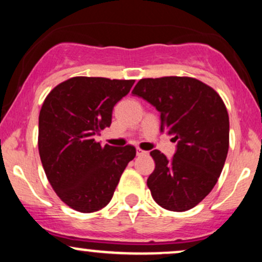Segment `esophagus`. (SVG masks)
<instances>
[{"mask_svg":"<svg viewBox=\"0 0 262 262\" xmlns=\"http://www.w3.org/2000/svg\"><path fill=\"white\" fill-rule=\"evenodd\" d=\"M137 155L138 156H144V155H148V151H144V150H141L138 148L137 149Z\"/></svg>","mask_w":262,"mask_h":262,"instance_id":"obj_1","label":"esophagus"}]
</instances>
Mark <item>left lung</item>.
I'll list each match as a JSON object with an SVG mask.
<instances>
[{
    "mask_svg": "<svg viewBox=\"0 0 262 262\" xmlns=\"http://www.w3.org/2000/svg\"><path fill=\"white\" fill-rule=\"evenodd\" d=\"M132 93L158 110L161 130L177 143L171 159L150 151L155 169L146 183L152 198L173 212L193 208L214 187L227 159L229 117L224 102L192 77L143 79Z\"/></svg>",
    "mask_w": 262,
    "mask_h": 262,
    "instance_id": "obj_1",
    "label": "left lung"
}]
</instances>
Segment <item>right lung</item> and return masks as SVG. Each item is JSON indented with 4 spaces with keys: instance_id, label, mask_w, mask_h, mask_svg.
<instances>
[{
    "instance_id": "right-lung-1",
    "label": "right lung",
    "mask_w": 262,
    "mask_h": 262,
    "mask_svg": "<svg viewBox=\"0 0 262 262\" xmlns=\"http://www.w3.org/2000/svg\"><path fill=\"white\" fill-rule=\"evenodd\" d=\"M133 85L134 80L73 77L53 89L41 106L38 148L45 175L60 200L77 212L106 207L135 158L134 146H101L95 140Z\"/></svg>"
}]
</instances>
